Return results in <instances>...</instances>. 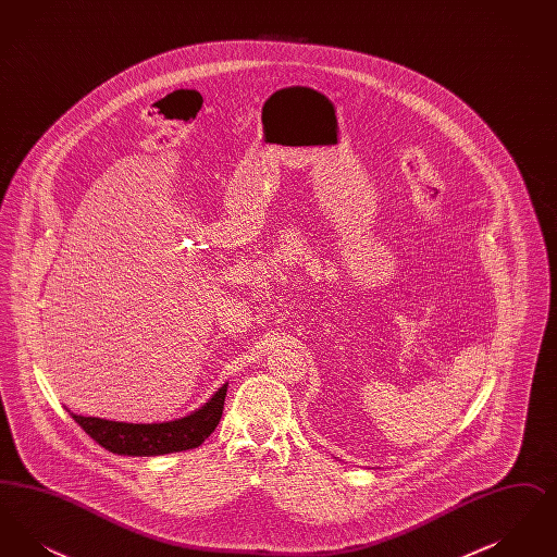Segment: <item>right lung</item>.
Wrapping results in <instances>:
<instances>
[{
    "label": "right lung",
    "mask_w": 557,
    "mask_h": 557,
    "mask_svg": "<svg viewBox=\"0 0 557 557\" xmlns=\"http://www.w3.org/2000/svg\"><path fill=\"white\" fill-rule=\"evenodd\" d=\"M225 395L227 384H223L200 409L191 411L189 416L160 424H127L102 418H83L75 413L71 416L98 445L110 453L152 457L200 447L221 420Z\"/></svg>",
    "instance_id": "1"
}]
</instances>
